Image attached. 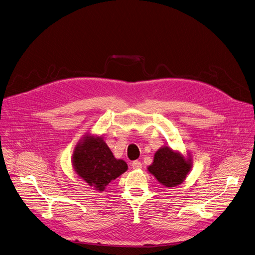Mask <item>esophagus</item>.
<instances>
[{
  "mask_svg": "<svg viewBox=\"0 0 255 255\" xmlns=\"http://www.w3.org/2000/svg\"><path fill=\"white\" fill-rule=\"evenodd\" d=\"M132 168H133L134 170H139L141 169V162L139 160H134L133 162H132Z\"/></svg>",
  "mask_w": 255,
  "mask_h": 255,
  "instance_id": "esophagus-1",
  "label": "esophagus"
}]
</instances>
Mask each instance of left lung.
<instances>
[{
    "label": "left lung",
    "instance_id": "8db88e82",
    "mask_svg": "<svg viewBox=\"0 0 255 255\" xmlns=\"http://www.w3.org/2000/svg\"><path fill=\"white\" fill-rule=\"evenodd\" d=\"M192 158H185L179 152L164 146L154 155V160L148 167V171L165 187L181 184L190 173Z\"/></svg>",
    "mask_w": 255,
    "mask_h": 255
}]
</instances>
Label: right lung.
<instances>
[{
    "mask_svg": "<svg viewBox=\"0 0 255 255\" xmlns=\"http://www.w3.org/2000/svg\"><path fill=\"white\" fill-rule=\"evenodd\" d=\"M73 167L79 177L97 191L127 171V163L117 159L101 136L85 135L75 147Z\"/></svg>",
    "mask_w": 255,
    "mask_h": 255,
    "instance_id": "1",
    "label": "right lung"
}]
</instances>
